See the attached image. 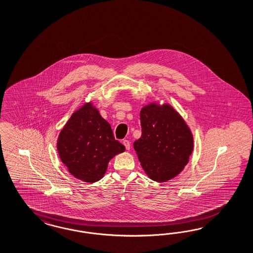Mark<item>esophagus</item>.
Instances as JSON below:
<instances>
[{
  "instance_id": "esophagus-1",
  "label": "esophagus",
  "mask_w": 253,
  "mask_h": 253,
  "mask_svg": "<svg viewBox=\"0 0 253 253\" xmlns=\"http://www.w3.org/2000/svg\"><path fill=\"white\" fill-rule=\"evenodd\" d=\"M123 144L124 146H125V148H126V150H130V143L128 141V140H123Z\"/></svg>"
}]
</instances>
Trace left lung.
<instances>
[{"label": "left lung", "mask_w": 253, "mask_h": 253, "mask_svg": "<svg viewBox=\"0 0 253 253\" xmlns=\"http://www.w3.org/2000/svg\"><path fill=\"white\" fill-rule=\"evenodd\" d=\"M142 136L133 147L146 175L157 182L175 178L193 150V136L182 117L169 104L150 103L140 112Z\"/></svg>", "instance_id": "1"}]
</instances>
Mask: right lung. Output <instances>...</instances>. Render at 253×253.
Instances as JSON below:
<instances>
[{"label":"right lung","mask_w":253,"mask_h":253,"mask_svg":"<svg viewBox=\"0 0 253 253\" xmlns=\"http://www.w3.org/2000/svg\"><path fill=\"white\" fill-rule=\"evenodd\" d=\"M57 149L75 178L93 183L103 178L109 160L125 151L115 140L110 124L91 102L73 113L61 130Z\"/></svg>","instance_id":"1"}]
</instances>
